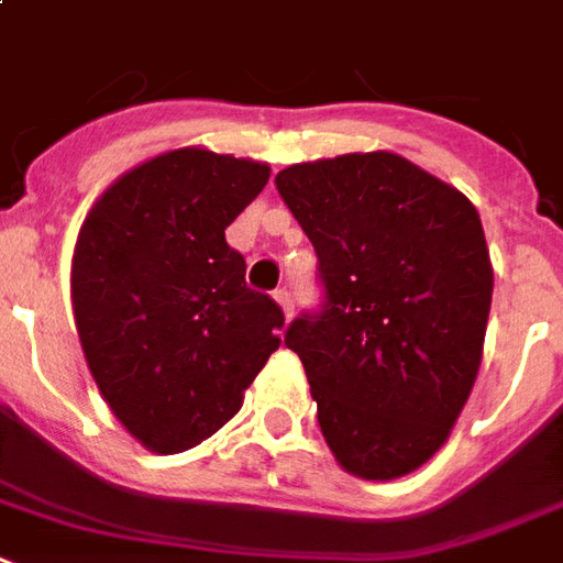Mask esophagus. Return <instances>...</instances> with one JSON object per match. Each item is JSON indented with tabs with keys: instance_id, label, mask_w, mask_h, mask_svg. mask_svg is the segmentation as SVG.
<instances>
[{
	"instance_id": "1",
	"label": "esophagus",
	"mask_w": 563,
	"mask_h": 563,
	"mask_svg": "<svg viewBox=\"0 0 563 563\" xmlns=\"http://www.w3.org/2000/svg\"><path fill=\"white\" fill-rule=\"evenodd\" d=\"M273 299L278 301V308H282V313H285V319H290L292 316V296L287 287H278L276 292H273Z\"/></svg>"
}]
</instances>
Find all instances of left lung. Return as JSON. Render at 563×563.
<instances>
[{
    "instance_id": "left-lung-1",
    "label": "left lung",
    "mask_w": 563,
    "mask_h": 563,
    "mask_svg": "<svg viewBox=\"0 0 563 563\" xmlns=\"http://www.w3.org/2000/svg\"><path fill=\"white\" fill-rule=\"evenodd\" d=\"M319 255L324 310L287 328L324 443L347 475L394 481L440 452L483 360L492 262L475 203L394 152L276 175Z\"/></svg>"
}]
</instances>
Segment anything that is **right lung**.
<instances>
[{"label": "right lung", "mask_w": 563, "mask_h": 563, "mask_svg": "<svg viewBox=\"0 0 563 563\" xmlns=\"http://www.w3.org/2000/svg\"><path fill=\"white\" fill-rule=\"evenodd\" d=\"M271 166L203 146L120 175L71 258L74 324L106 406L148 452L178 454L239 415L285 313L244 282L224 230Z\"/></svg>", "instance_id": "obj_1"}]
</instances>
